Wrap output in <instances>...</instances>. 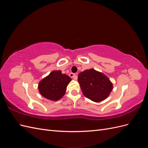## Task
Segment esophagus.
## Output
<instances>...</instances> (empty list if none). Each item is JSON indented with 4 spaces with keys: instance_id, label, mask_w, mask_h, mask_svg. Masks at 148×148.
Here are the masks:
<instances>
[{
    "instance_id": "obj_1",
    "label": "esophagus",
    "mask_w": 148,
    "mask_h": 148,
    "mask_svg": "<svg viewBox=\"0 0 148 148\" xmlns=\"http://www.w3.org/2000/svg\"><path fill=\"white\" fill-rule=\"evenodd\" d=\"M69 76H70L71 78H73L74 79H77V76H76V75L75 73H69Z\"/></svg>"
}]
</instances>
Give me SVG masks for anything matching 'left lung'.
<instances>
[{
  "label": "left lung",
  "mask_w": 148,
  "mask_h": 148,
  "mask_svg": "<svg viewBox=\"0 0 148 148\" xmlns=\"http://www.w3.org/2000/svg\"><path fill=\"white\" fill-rule=\"evenodd\" d=\"M78 81L84 96L96 102L106 99L113 89L109 78L95 69L86 70L79 73Z\"/></svg>",
  "instance_id": "obj_1"
}]
</instances>
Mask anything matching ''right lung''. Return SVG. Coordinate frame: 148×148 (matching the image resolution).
<instances>
[{"label": "right lung", "mask_w": 148, "mask_h": 148, "mask_svg": "<svg viewBox=\"0 0 148 148\" xmlns=\"http://www.w3.org/2000/svg\"><path fill=\"white\" fill-rule=\"evenodd\" d=\"M71 80L70 77L62 74L60 70L53 71L39 82V91L47 99L58 101L65 95L67 85Z\"/></svg>", "instance_id": "obj_1"}]
</instances>
